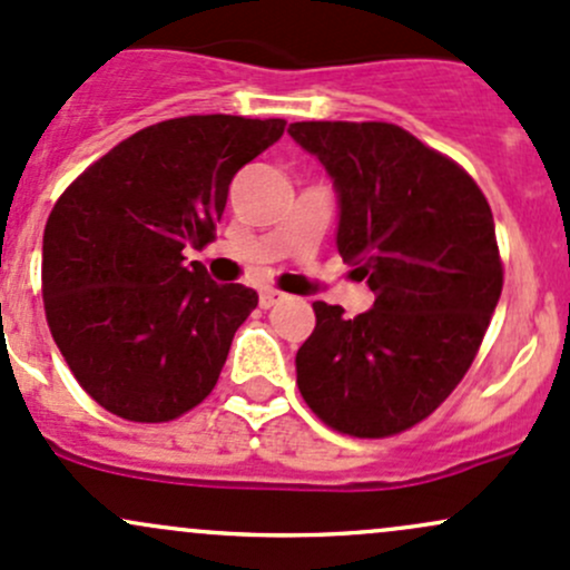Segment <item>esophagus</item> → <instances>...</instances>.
<instances>
[{
	"label": "esophagus",
	"mask_w": 570,
	"mask_h": 570,
	"mask_svg": "<svg viewBox=\"0 0 570 570\" xmlns=\"http://www.w3.org/2000/svg\"><path fill=\"white\" fill-rule=\"evenodd\" d=\"M278 299H284V295H281V292H275V289H262L259 292V305H262V308H273V305L278 303Z\"/></svg>",
	"instance_id": "1"
}]
</instances>
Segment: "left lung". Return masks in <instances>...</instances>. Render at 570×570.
<instances>
[{"label": "left lung", "instance_id": "obj_1", "mask_svg": "<svg viewBox=\"0 0 570 570\" xmlns=\"http://www.w3.org/2000/svg\"><path fill=\"white\" fill-rule=\"evenodd\" d=\"M289 135L333 178L335 246L376 297L354 318L316 299L299 395L337 433H403L452 395L495 314L492 210L471 175L395 124L297 121Z\"/></svg>", "mask_w": 570, "mask_h": 570}]
</instances>
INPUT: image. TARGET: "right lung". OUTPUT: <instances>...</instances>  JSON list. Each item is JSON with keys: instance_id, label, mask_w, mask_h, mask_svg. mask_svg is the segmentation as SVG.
I'll return each instance as SVG.
<instances>
[{"instance_id": "add662e5", "label": "right lung", "mask_w": 570, "mask_h": 570, "mask_svg": "<svg viewBox=\"0 0 570 570\" xmlns=\"http://www.w3.org/2000/svg\"><path fill=\"white\" fill-rule=\"evenodd\" d=\"M281 118L186 116L118 142L59 197L42 299L70 371L110 414L170 422L216 386L256 292L216 284L184 248L214 240L229 184Z\"/></svg>"}]
</instances>
